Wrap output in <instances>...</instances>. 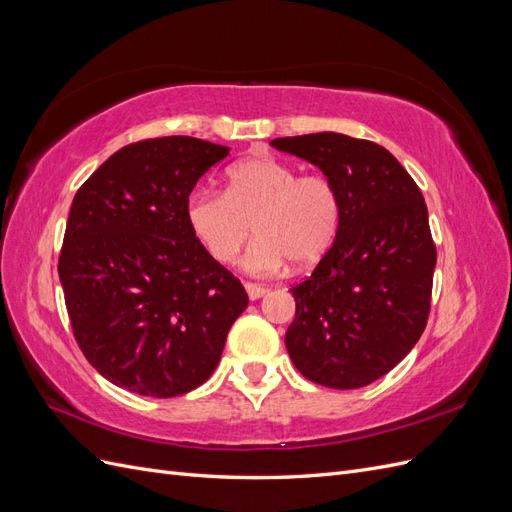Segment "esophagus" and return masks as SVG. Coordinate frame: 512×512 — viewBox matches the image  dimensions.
Wrapping results in <instances>:
<instances>
[{
  "mask_svg": "<svg viewBox=\"0 0 512 512\" xmlns=\"http://www.w3.org/2000/svg\"><path fill=\"white\" fill-rule=\"evenodd\" d=\"M245 290H247V297H250L252 301L260 299L262 294L267 292V288H265V286H262V284H254V282H245Z\"/></svg>",
  "mask_w": 512,
  "mask_h": 512,
  "instance_id": "1",
  "label": "esophagus"
}]
</instances>
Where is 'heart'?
Listing matches in <instances>:
<instances>
[{
	"label": "heart",
	"mask_w": 512,
	"mask_h": 512,
	"mask_svg": "<svg viewBox=\"0 0 512 512\" xmlns=\"http://www.w3.org/2000/svg\"><path fill=\"white\" fill-rule=\"evenodd\" d=\"M185 220L220 265L237 260L256 230L260 237L245 256V269L273 273L286 260L309 267L327 254L342 224V198L327 175H297V168L282 160L256 156L226 170L224 194L192 192Z\"/></svg>",
	"instance_id": "b5f03b06"
}]
</instances>
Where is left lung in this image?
<instances>
[{"mask_svg":"<svg viewBox=\"0 0 512 512\" xmlns=\"http://www.w3.org/2000/svg\"><path fill=\"white\" fill-rule=\"evenodd\" d=\"M316 164L342 198V224L297 303L286 348L301 374L329 389H361L404 359L431 307L436 243L421 190L393 153L337 132L275 138Z\"/></svg>","mask_w":512,"mask_h":512,"instance_id":"1","label":"left lung"}]
</instances>
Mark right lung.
<instances>
[{
	"instance_id": "obj_1",
	"label": "right lung",
	"mask_w": 512,
	"mask_h": 512,
	"mask_svg": "<svg viewBox=\"0 0 512 512\" xmlns=\"http://www.w3.org/2000/svg\"><path fill=\"white\" fill-rule=\"evenodd\" d=\"M228 151L192 136L147 138L115 151L74 194L59 280L76 344L121 389L190 393L250 303L185 220L196 181Z\"/></svg>"
}]
</instances>
